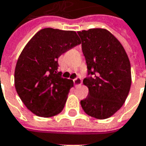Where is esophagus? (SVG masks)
<instances>
[{"instance_id": "obj_1", "label": "esophagus", "mask_w": 146, "mask_h": 146, "mask_svg": "<svg viewBox=\"0 0 146 146\" xmlns=\"http://www.w3.org/2000/svg\"><path fill=\"white\" fill-rule=\"evenodd\" d=\"M73 83H74V84H75V86L76 87H78V86H80V85H81L82 84V80L80 77H77L76 79H74L73 80Z\"/></svg>"}]
</instances>
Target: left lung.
Returning <instances> with one entry per match:
<instances>
[{
	"mask_svg": "<svg viewBox=\"0 0 146 146\" xmlns=\"http://www.w3.org/2000/svg\"><path fill=\"white\" fill-rule=\"evenodd\" d=\"M77 33L88 69L83 83L88 88V95L80 102L82 108L91 117L107 119L120 109L129 93V59L120 42L106 29Z\"/></svg>",
	"mask_w": 146,
	"mask_h": 146,
	"instance_id": "left-lung-1",
	"label": "left lung"
}]
</instances>
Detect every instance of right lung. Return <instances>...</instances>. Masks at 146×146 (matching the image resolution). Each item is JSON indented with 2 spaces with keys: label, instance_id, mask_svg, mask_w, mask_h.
<instances>
[{
  "label": "right lung",
  "instance_id": "right-lung-1",
  "mask_svg": "<svg viewBox=\"0 0 146 146\" xmlns=\"http://www.w3.org/2000/svg\"><path fill=\"white\" fill-rule=\"evenodd\" d=\"M74 31L44 28L26 44L14 71L16 91L27 108L41 117L59 114L73 81L58 71V59L80 44Z\"/></svg>",
  "mask_w": 146,
  "mask_h": 146
}]
</instances>
